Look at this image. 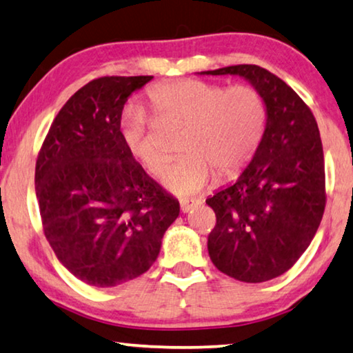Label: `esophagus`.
I'll return each mask as SVG.
<instances>
[{
    "instance_id": "34e87169",
    "label": "esophagus",
    "mask_w": 353,
    "mask_h": 353,
    "mask_svg": "<svg viewBox=\"0 0 353 353\" xmlns=\"http://www.w3.org/2000/svg\"><path fill=\"white\" fill-rule=\"evenodd\" d=\"M196 204H199V201H196V199H182L181 210L182 212H188V210H192Z\"/></svg>"
}]
</instances>
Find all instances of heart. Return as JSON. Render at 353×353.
<instances>
[{
	"label": "heart",
	"mask_w": 353,
	"mask_h": 353,
	"mask_svg": "<svg viewBox=\"0 0 353 353\" xmlns=\"http://www.w3.org/2000/svg\"><path fill=\"white\" fill-rule=\"evenodd\" d=\"M159 114L190 125L183 141L185 157L171 163L161 182L177 196H193L214 182L217 172L233 177L244 170L266 130V104L252 85L227 88L199 79L159 83L149 90ZM122 139L133 159L150 174H160L166 154L152 134L145 110L130 108L122 117Z\"/></svg>",
	"instance_id": "obj_1"
}]
</instances>
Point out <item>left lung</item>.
Returning <instances> with one entry per match:
<instances>
[{"label":"left lung","instance_id":"left-lung-1","mask_svg":"<svg viewBox=\"0 0 353 353\" xmlns=\"http://www.w3.org/2000/svg\"><path fill=\"white\" fill-rule=\"evenodd\" d=\"M199 74L239 76L265 99L266 130L254 159L233 185L206 199L217 217L208 250L215 268L236 281H271L298 261L323 217L317 122L296 92L265 68L236 65Z\"/></svg>","mask_w":353,"mask_h":353}]
</instances>
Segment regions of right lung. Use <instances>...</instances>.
<instances>
[{
  "label": "right lung",
  "mask_w": 353,
  "mask_h": 353,
  "mask_svg": "<svg viewBox=\"0 0 353 353\" xmlns=\"http://www.w3.org/2000/svg\"><path fill=\"white\" fill-rule=\"evenodd\" d=\"M152 79L88 82L57 114L36 161L46 238L88 285L115 287L144 274L179 217L177 199L147 176L120 131L125 103Z\"/></svg>",
  "instance_id": "add662e5"
}]
</instances>
